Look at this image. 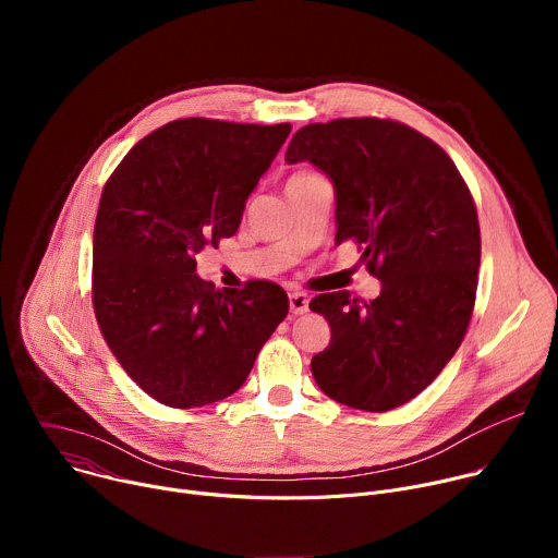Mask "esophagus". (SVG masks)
<instances>
[{"label": "esophagus", "instance_id": "esophagus-1", "mask_svg": "<svg viewBox=\"0 0 558 558\" xmlns=\"http://www.w3.org/2000/svg\"><path fill=\"white\" fill-rule=\"evenodd\" d=\"M289 311H291L293 315L306 313V311H308V298H306V293H302V291L289 293Z\"/></svg>", "mask_w": 558, "mask_h": 558}]
</instances>
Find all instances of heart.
I'll use <instances>...</instances> for the list:
<instances>
[{"label": "heart", "mask_w": 558, "mask_h": 558, "mask_svg": "<svg viewBox=\"0 0 558 558\" xmlns=\"http://www.w3.org/2000/svg\"><path fill=\"white\" fill-rule=\"evenodd\" d=\"M308 177H313L311 172H298V174H293L291 179H289V183H293V181H302V179H308Z\"/></svg>", "instance_id": "obj_1"}]
</instances>
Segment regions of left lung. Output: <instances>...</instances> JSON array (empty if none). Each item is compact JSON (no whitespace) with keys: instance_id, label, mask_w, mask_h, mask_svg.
Instances as JSON below:
<instances>
[{"instance_id":"8db88e82","label":"left lung","mask_w":558,"mask_h":558,"mask_svg":"<svg viewBox=\"0 0 558 558\" xmlns=\"http://www.w3.org/2000/svg\"><path fill=\"white\" fill-rule=\"evenodd\" d=\"M284 161L331 179L336 245L355 241L381 280L371 302L347 291L311 300L331 327L311 360L315 384L368 413L411 402L450 362L472 315L482 233L468 185L435 141L375 117L308 123Z\"/></svg>"}]
</instances>
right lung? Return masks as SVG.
I'll return each instance as SVG.
<instances>
[{
  "label": "right lung",
  "instance_id": "right-lung-1",
  "mask_svg": "<svg viewBox=\"0 0 558 558\" xmlns=\"http://www.w3.org/2000/svg\"><path fill=\"white\" fill-rule=\"evenodd\" d=\"M289 132V123L179 119L141 138L104 187L95 315L123 371L156 402L194 409L233 395L289 313L276 282L214 291L194 258L235 233Z\"/></svg>",
  "mask_w": 558,
  "mask_h": 558
}]
</instances>
